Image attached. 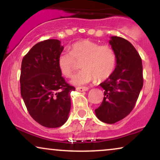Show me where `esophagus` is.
Masks as SVG:
<instances>
[{
  "label": "esophagus",
  "instance_id": "1",
  "mask_svg": "<svg viewBox=\"0 0 160 160\" xmlns=\"http://www.w3.org/2000/svg\"><path fill=\"white\" fill-rule=\"evenodd\" d=\"M76 89L79 92H85V91H87L88 89H89V88L84 87V86H80V87H77Z\"/></svg>",
  "mask_w": 160,
  "mask_h": 160
}]
</instances>
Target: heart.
<instances>
[{
    "mask_svg": "<svg viewBox=\"0 0 160 160\" xmlns=\"http://www.w3.org/2000/svg\"><path fill=\"white\" fill-rule=\"evenodd\" d=\"M116 55L110 45H100L97 42L82 40L71 45L69 52L58 55L57 65L61 74L68 78L81 62L82 68L71 80L74 85H83L94 79L104 80L113 74L116 66Z\"/></svg>",
    "mask_w": 160,
    "mask_h": 160,
    "instance_id": "heart-1",
    "label": "heart"
}]
</instances>
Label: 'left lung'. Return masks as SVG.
Segmentation results:
<instances>
[{
  "label": "left lung",
  "instance_id": "8db88e82",
  "mask_svg": "<svg viewBox=\"0 0 160 160\" xmlns=\"http://www.w3.org/2000/svg\"><path fill=\"white\" fill-rule=\"evenodd\" d=\"M116 55V68L100 84L104 99L95 110L98 120L113 124L125 118L133 110L143 87L141 58L127 40L113 36L109 41Z\"/></svg>",
  "mask_w": 160,
  "mask_h": 160
}]
</instances>
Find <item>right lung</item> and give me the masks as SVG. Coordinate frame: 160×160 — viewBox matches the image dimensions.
I'll return each instance as SVG.
<instances>
[{"mask_svg": "<svg viewBox=\"0 0 160 160\" xmlns=\"http://www.w3.org/2000/svg\"><path fill=\"white\" fill-rule=\"evenodd\" d=\"M58 40L39 42L24 56L20 75V90L31 117L47 128L60 127L68 118L71 91L57 65L63 51Z\"/></svg>", "mask_w": 160, "mask_h": 160, "instance_id": "right-lung-1", "label": "right lung"}]
</instances>
